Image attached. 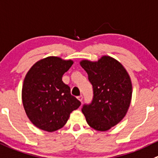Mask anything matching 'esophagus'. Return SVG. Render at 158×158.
<instances>
[{
    "instance_id": "1",
    "label": "esophagus",
    "mask_w": 158,
    "mask_h": 158,
    "mask_svg": "<svg viewBox=\"0 0 158 158\" xmlns=\"http://www.w3.org/2000/svg\"><path fill=\"white\" fill-rule=\"evenodd\" d=\"M77 98H78V99H79V100L80 101V102H82V99H83V96H82V95H80V96H79Z\"/></svg>"
}]
</instances>
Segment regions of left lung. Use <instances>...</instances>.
<instances>
[{
  "label": "left lung",
  "mask_w": 158,
  "mask_h": 158,
  "mask_svg": "<svg viewBox=\"0 0 158 158\" xmlns=\"http://www.w3.org/2000/svg\"><path fill=\"white\" fill-rule=\"evenodd\" d=\"M80 65L93 90V100L82 106V113L93 129L108 131L123 120L130 106L132 84L129 75L110 56H102L98 62L83 60Z\"/></svg>",
  "instance_id": "left-lung-1"
}]
</instances>
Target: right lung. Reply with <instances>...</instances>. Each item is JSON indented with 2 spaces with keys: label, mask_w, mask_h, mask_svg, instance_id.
<instances>
[{
  "label": "right lung",
  "mask_w": 158,
  "mask_h": 158,
  "mask_svg": "<svg viewBox=\"0 0 158 158\" xmlns=\"http://www.w3.org/2000/svg\"><path fill=\"white\" fill-rule=\"evenodd\" d=\"M73 64L72 60L50 56L27 72L22 86L23 105L29 120L39 129L48 132L60 129L81 105L62 82V76Z\"/></svg>",
  "instance_id": "right-lung-1"
}]
</instances>
